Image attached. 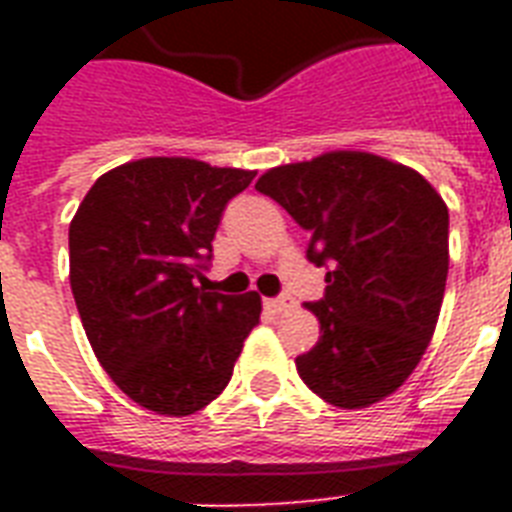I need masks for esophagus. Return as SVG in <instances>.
<instances>
[{"mask_svg":"<svg viewBox=\"0 0 512 512\" xmlns=\"http://www.w3.org/2000/svg\"><path fill=\"white\" fill-rule=\"evenodd\" d=\"M263 305L271 313H284V311H287V308H292V303H289V297H265Z\"/></svg>","mask_w":512,"mask_h":512,"instance_id":"1","label":"esophagus"}]
</instances>
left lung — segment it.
<instances>
[{"label": "left lung", "mask_w": 512, "mask_h": 512, "mask_svg": "<svg viewBox=\"0 0 512 512\" xmlns=\"http://www.w3.org/2000/svg\"><path fill=\"white\" fill-rule=\"evenodd\" d=\"M311 233L305 257L327 268L311 303L321 337L295 358L308 388L364 409L401 388L428 348L449 273V209L404 164L361 151L265 172L255 185Z\"/></svg>", "instance_id": "obj_1"}]
</instances>
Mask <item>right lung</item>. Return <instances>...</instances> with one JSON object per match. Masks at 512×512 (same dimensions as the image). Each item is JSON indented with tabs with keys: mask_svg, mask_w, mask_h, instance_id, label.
Wrapping results in <instances>:
<instances>
[{
	"mask_svg": "<svg viewBox=\"0 0 512 512\" xmlns=\"http://www.w3.org/2000/svg\"><path fill=\"white\" fill-rule=\"evenodd\" d=\"M255 172L196 159H140L95 180L68 228L71 292L111 380L156 414L185 417L215 401L260 297L207 292L212 239Z\"/></svg>",
	"mask_w": 512,
	"mask_h": 512,
	"instance_id": "add662e5",
	"label": "right lung"
}]
</instances>
